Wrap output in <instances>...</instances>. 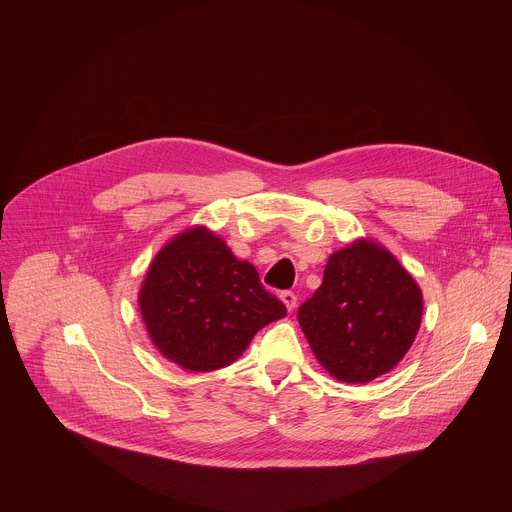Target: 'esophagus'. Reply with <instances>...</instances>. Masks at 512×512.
I'll list each match as a JSON object with an SVG mask.
<instances>
[{
    "mask_svg": "<svg viewBox=\"0 0 512 512\" xmlns=\"http://www.w3.org/2000/svg\"><path fill=\"white\" fill-rule=\"evenodd\" d=\"M279 298H281V302L285 304L287 312H294V308H296V304H298V296L294 294V291H281Z\"/></svg>",
    "mask_w": 512,
    "mask_h": 512,
    "instance_id": "esophagus-1",
    "label": "esophagus"
}]
</instances>
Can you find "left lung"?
Returning a JSON list of instances; mask_svg holds the SVG:
<instances>
[{
  "label": "left lung",
  "mask_w": 512,
  "mask_h": 512,
  "mask_svg": "<svg viewBox=\"0 0 512 512\" xmlns=\"http://www.w3.org/2000/svg\"><path fill=\"white\" fill-rule=\"evenodd\" d=\"M423 296L407 269L379 243L358 239L330 255L322 285L298 310L322 367L344 383H371L411 348Z\"/></svg>",
  "instance_id": "obj_1"
}]
</instances>
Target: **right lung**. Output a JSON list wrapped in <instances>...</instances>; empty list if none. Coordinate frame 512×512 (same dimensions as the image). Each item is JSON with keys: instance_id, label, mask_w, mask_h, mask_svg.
I'll return each instance as SVG.
<instances>
[{"instance_id": "1", "label": "right lung", "mask_w": 512, "mask_h": 512, "mask_svg": "<svg viewBox=\"0 0 512 512\" xmlns=\"http://www.w3.org/2000/svg\"><path fill=\"white\" fill-rule=\"evenodd\" d=\"M137 302L154 346L192 373L227 367L285 316L257 269L206 227L186 229L158 251Z\"/></svg>"}]
</instances>
